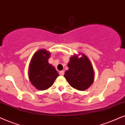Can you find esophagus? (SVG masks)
I'll return each mask as SVG.
<instances>
[{
	"instance_id": "1",
	"label": "esophagus",
	"mask_w": 125,
	"mask_h": 125,
	"mask_svg": "<svg viewBox=\"0 0 125 125\" xmlns=\"http://www.w3.org/2000/svg\"><path fill=\"white\" fill-rule=\"evenodd\" d=\"M64 74V72L63 70L61 71V72H59V74H60V75H63Z\"/></svg>"
}]
</instances>
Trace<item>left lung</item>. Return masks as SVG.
Here are the masks:
<instances>
[{
	"instance_id": "obj_1",
	"label": "left lung",
	"mask_w": 125,
	"mask_h": 125,
	"mask_svg": "<svg viewBox=\"0 0 125 125\" xmlns=\"http://www.w3.org/2000/svg\"><path fill=\"white\" fill-rule=\"evenodd\" d=\"M80 54L82 57L79 58ZM67 66L69 69L64 73V77L69 85L74 89L85 91L94 83V67L89 58L84 53L71 56Z\"/></svg>"
}]
</instances>
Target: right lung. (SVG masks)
<instances>
[{
    "label": "right lung",
    "mask_w": 125,
    "mask_h": 125,
    "mask_svg": "<svg viewBox=\"0 0 125 125\" xmlns=\"http://www.w3.org/2000/svg\"><path fill=\"white\" fill-rule=\"evenodd\" d=\"M51 52L45 49L39 50L31 58L28 75L31 83L40 91L51 87L59 73L54 66L48 63Z\"/></svg>",
    "instance_id": "add662e5"
}]
</instances>
